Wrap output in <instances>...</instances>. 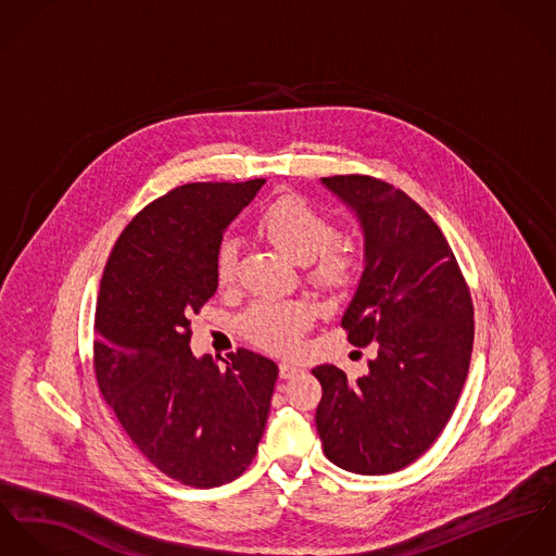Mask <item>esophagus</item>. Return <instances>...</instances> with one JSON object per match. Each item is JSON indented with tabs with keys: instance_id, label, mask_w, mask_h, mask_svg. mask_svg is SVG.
<instances>
[{
	"instance_id": "obj_1",
	"label": "esophagus",
	"mask_w": 556,
	"mask_h": 556,
	"mask_svg": "<svg viewBox=\"0 0 556 556\" xmlns=\"http://www.w3.org/2000/svg\"><path fill=\"white\" fill-rule=\"evenodd\" d=\"M299 372H303V369L296 367V365H290V363H281V365H279V375H281L283 379H292V377H296Z\"/></svg>"
}]
</instances>
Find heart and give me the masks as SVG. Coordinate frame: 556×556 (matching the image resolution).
I'll return each mask as SVG.
<instances>
[{"mask_svg":"<svg viewBox=\"0 0 556 556\" xmlns=\"http://www.w3.org/2000/svg\"><path fill=\"white\" fill-rule=\"evenodd\" d=\"M255 230L273 248L299 264L311 266V279L326 290L348 288L361 268V255L350 243L337 241L334 224L299 195H283L255 219ZM215 275L228 286L237 275V248L226 243L217 253ZM313 319L303 301H257L249 307L243 328L249 339L270 352L288 354Z\"/></svg>","mask_w":556,"mask_h":556,"instance_id":"b5f03b06","label":"heart"}]
</instances>
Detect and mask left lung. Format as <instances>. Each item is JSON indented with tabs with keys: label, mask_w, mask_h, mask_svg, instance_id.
I'll return each mask as SVG.
<instances>
[{
	"label": "left lung",
	"mask_w": 556,
	"mask_h": 556,
	"mask_svg": "<svg viewBox=\"0 0 556 556\" xmlns=\"http://www.w3.org/2000/svg\"><path fill=\"white\" fill-rule=\"evenodd\" d=\"M358 219L365 266L343 313L350 343L375 345L361 377L319 365L315 412L324 454L337 467L394 473L447 425L473 350V307L456 257L431 215L372 177L321 179Z\"/></svg>",
	"instance_id": "left-lung-1"
}]
</instances>
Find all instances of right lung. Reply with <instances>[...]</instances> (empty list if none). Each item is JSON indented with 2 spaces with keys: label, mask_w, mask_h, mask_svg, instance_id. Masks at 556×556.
Masks as SVG:
<instances>
[{
  "label": "right lung",
  "mask_w": 556,
  "mask_h": 556,
  "mask_svg": "<svg viewBox=\"0 0 556 556\" xmlns=\"http://www.w3.org/2000/svg\"><path fill=\"white\" fill-rule=\"evenodd\" d=\"M262 186L187 184L157 198L129 222L100 283L93 365L102 396L162 473L195 489L248 469L279 372L249 350L219 367L189 348V317L217 290L224 232Z\"/></svg>",
  "instance_id": "obj_1"
}]
</instances>
